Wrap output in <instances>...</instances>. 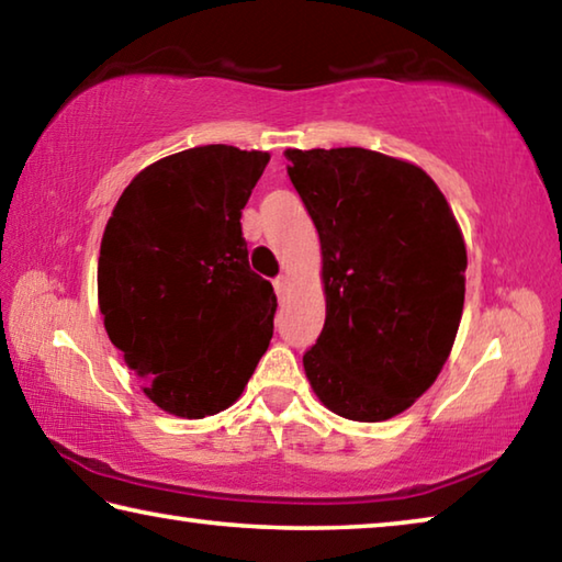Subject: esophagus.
Segmentation results:
<instances>
[{
	"mask_svg": "<svg viewBox=\"0 0 562 562\" xmlns=\"http://www.w3.org/2000/svg\"><path fill=\"white\" fill-rule=\"evenodd\" d=\"M272 284H274V292H278V297H284V292H288V288H290V280L284 278V274H280V278Z\"/></svg>",
	"mask_w": 562,
	"mask_h": 562,
	"instance_id": "1",
	"label": "esophagus"
}]
</instances>
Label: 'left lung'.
I'll return each instance as SVG.
<instances>
[{"instance_id": "obj_1", "label": "left lung", "mask_w": 562, "mask_h": 562, "mask_svg": "<svg viewBox=\"0 0 562 562\" xmlns=\"http://www.w3.org/2000/svg\"><path fill=\"white\" fill-rule=\"evenodd\" d=\"M290 180L322 245L327 317L302 364L312 392L351 422L406 412L451 355L465 243L422 168L367 148H288Z\"/></svg>"}]
</instances>
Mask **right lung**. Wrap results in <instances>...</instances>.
I'll return each instance as SVG.
<instances>
[{
	"label": "right lung",
	"mask_w": 562,
	"mask_h": 562,
	"mask_svg": "<svg viewBox=\"0 0 562 562\" xmlns=\"http://www.w3.org/2000/svg\"><path fill=\"white\" fill-rule=\"evenodd\" d=\"M270 154L198 146L150 164L101 237L99 310L144 394L180 418L240 398L272 339V284L250 270L243 207Z\"/></svg>",
	"instance_id": "1"
}]
</instances>
